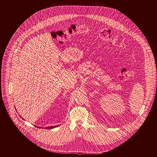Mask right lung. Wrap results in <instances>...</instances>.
<instances>
[{
  "mask_svg": "<svg viewBox=\"0 0 157 157\" xmlns=\"http://www.w3.org/2000/svg\"><path fill=\"white\" fill-rule=\"evenodd\" d=\"M22 119H24L23 118H22ZM55 127H56V126H51V127H45V129H48L54 128H55Z\"/></svg>",
  "mask_w": 157,
  "mask_h": 157,
  "instance_id": "obj_1",
  "label": "right lung"
}]
</instances>
